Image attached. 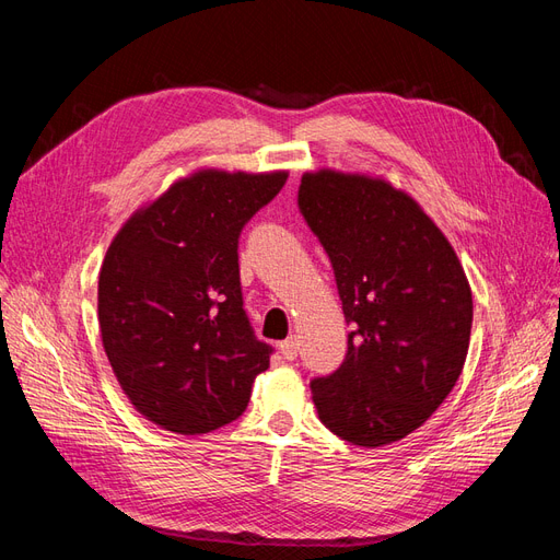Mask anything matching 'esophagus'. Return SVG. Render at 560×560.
<instances>
[{
    "instance_id": "esophagus-1",
    "label": "esophagus",
    "mask_w": 560,
    "mask_h": 560,
    "mask_svg": "<svg viewBox=\"0 0 560 560\" xmlns=\"http://www.w3.org/2000/svg\"><path fill=\"white\" fill-rule=\"evenodd\" d=\"M299 348H301L299 338H296V336H290V338H287V341H282V343H280V352H282V358H284V360H296Z\"/></svg>"
}]
</instances>
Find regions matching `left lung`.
Instances as JSON below:
<instances>
[{
  "mask_svg": "<svg viewBox=\"0 0 560 560\" xmlns=\"http://www.w3.org/2000/svg\"><path fill=\"white\" fill-rule=\"evenodd\" d=\"M299 210L329 254L348 352L311 383L319 420L376 448L418 430L460 378L471 290L455 249L418 202L383 177L306 173Z\"/></svg>",
  "mask_w": 560,
  "mask_h": 560,
  "instance_id": "8db88e82",
  "label": "left lung"
}]
</instances>
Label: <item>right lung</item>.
Listing matches in <instances>:
<instances>
[{"label":"right lung","instance_id":"right-lung-1","mask_svg":"<svg viewBox=\"0 0 560 560\" xmlns=\"http://www.w3.org/2000/svg\"><path fill=\"white\" fill-rule=\"evenodd\" d=\"M287 171L202 167L114 235L97 280L100 336L124 395L147 420L206 434L238 418L270 364L243 311L238 238Z\"/></svg>","mask_w":560,"mask_h":560}]
</instances>
